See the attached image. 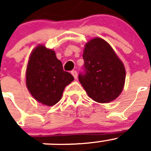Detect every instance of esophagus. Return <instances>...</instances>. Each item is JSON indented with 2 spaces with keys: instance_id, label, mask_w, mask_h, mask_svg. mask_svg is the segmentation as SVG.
I'll return each mask as SVG.
<instances>
[{
  "instance_id": "esophagus-1",
  "label": "esophagus",
  "mask_w": 151,
  "mask_h": 151,
  "mask_svg": "<svg viewBox=\"0 0 151 151\" xmlns=\"http://www.w3.org/2000/svg\"><path fill=\"white\" fill-rule=\"evenodd\" d=\"M71 74H72L73 77H74V79H77V72L75 71V70H74V71H71Z\"/></svg>"
}]
</instances>
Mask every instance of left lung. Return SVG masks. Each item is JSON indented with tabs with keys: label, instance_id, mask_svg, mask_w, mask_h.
<instances>
[{
	"label": "left lung",
	"instance_id": "8db88e82",
	"mask_svg": "<svg viewBox=\"0 0 151 151\" xmlns=\"http://www.w3.org/2000/svg\"><path fill=\"white\" fill-rule=\"evenodd\" d=\"M83 71L79 81L88 96L98 103H109L119 96L125 82V69L107 42L101 38L86 45Z\"/></svg>",
	"mask_w": 151,
	"mask_h": 151
}]
</instances>
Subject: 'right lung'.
Returning <instances> with one entry per match:
<instances>
[{
	"label": "right lung",
	"instance_id": "right-lung-1",
	"mask_svg": "<svg viewBox=\"0 0 151 151\" xmlns=\"http://www.w3.org/2000/svg\"><path fill=\"white\" fill-rule=\"evenodd\" d=\"M74 80L63 70L55 52L42 45L31 53L26 73L27 87L33 98L47 106H53L62 98L65 88Z\"/></svg>",
	"mask_w": 151,
	"mask_h": 151
}]
</instances>
